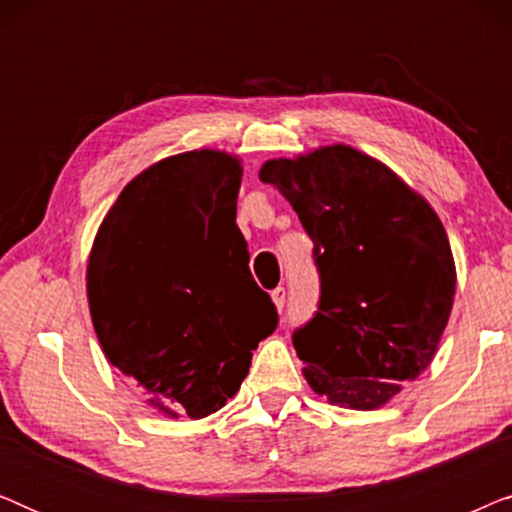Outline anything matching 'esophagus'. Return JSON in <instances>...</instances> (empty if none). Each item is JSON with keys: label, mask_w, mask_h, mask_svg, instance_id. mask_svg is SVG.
I'll list each match as a JSON object with an SVG mask.
<instances>
[{"label": "esophagus", "mask_w": 512, "mask_h": 512, "mask_svg": "<svg viewBox=\"0 0 512 512\" xmlns=\"http://www.w3.org/2000/svg\"><path fill=\"white\" fill-rule=\"evenodd\" d=\"M272 303L277 305L279 312L284 310V305H286V289H284V286H277V289L272 291Z\"/></svg>", "instance_id": "obj_1"}]
</instances>
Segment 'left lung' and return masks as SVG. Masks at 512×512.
I'll use <instances>...</instances> for the list:
<instances>
[{
  "label": "left lung",
  "mask_w": 512,
  "mask_h": 512,
  "mask_svg": "<svg viewBox=\"0 0 512 512\" xmlns=\"http://www.w3.org/2000/svg\"><path fill=\"white\" fill-rule=\"evenodd\" d=\"M261 181L314 242L317 312L293 331L305 380L331 403L380 408L429 366L450 319L457 272L443 223L352 146L268 160Z\"/></svg>",
  "instance_id": "left-lung-1"
}]
</instances>
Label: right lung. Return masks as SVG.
Segmentation results:
<instances>
[{"label":"right lung","mask_w":512,"mask_h":512,"mask_svg":"<svg viewBox=\"0 0 512 512\" xmlns=\"http://www.w3.org/2000/svg\"><path fill=\"white\" fill-rule=\"evenodd\" d=\"M240 181L219 151L160 160L123 188L90 251L97 340L165 415L223 408L279 324L235 223Z\"/></svg>","instance_id":"add662e5"}]
</instances>
